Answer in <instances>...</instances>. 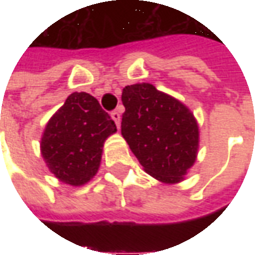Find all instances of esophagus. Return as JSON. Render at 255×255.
I'll use <instances>...</instances> for the list:
<instances>
[{
	"instance_id": "esophagus-1",
	"label": "esophagus",
	"mask_w": 255,
	"mask_h": 255,
	"mask_svg": "<svg viewBox=\"0 0 255 255\" xmlns=\"http://www.w3.org/2000/svg\"><path fill=\"white\" fill-rule=\"evenodd\" d=\"M112 119L115 120V123H116V126H117V127H119V126H120V113H119V112H117V111L112 112Z\"/></svg>"
}]
</instances>
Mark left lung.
<instances>
[{
	"label": "left lung",
	"mask_w": 255,
	"mask_h": 255,
	"mask_svg": "<svg viewBox=\"0 0 255 255\" xmlns=\"http://www.w3.org/2000/svg\"><path fill=\"white\" fill-rule=\"evenodd\" d=\"M122 133L150 176L177 183L195 162L198 124L180 101L153 84L126 86Z\"/></svg>",
	"instance_id": "obj_1"
}]
</instances>
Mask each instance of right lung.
Instances as JSON below:
<instances>
[{
  "mask_svg": "<svg viewBox=\"0 0 255 255\" xmlns=\"http://www.w3.org/2000/svg\"><path fill=\"white\" fill-rule=\"evenodd\" d=\"M116 124L87 93H72L49 120L41 151L47 166L63 183L80 186L94 176L105 139Z\"/></svg>",
  "mask_w": 255,
  "mask_h": 255,
  "instance_id": "1",
  "label": "right lung"
}]
</instances>
